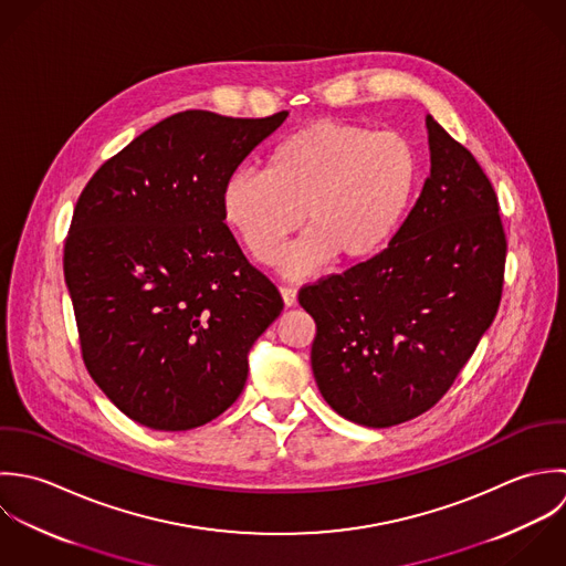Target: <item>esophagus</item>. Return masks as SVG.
Returning a JSON list of instances; mask_svg holds the SVG:
<instances>
[{
    "label": "esophagus",
    "instance_id": "obj_1",
    "mask_svg": "<svg viewBox=\"0 0 566 566\" xmlns=\"http://www.w3.org/2000/svg\"><path fill=\"white\" fill-rule=\"evenodd\" d=\"M280 293H282V300H284L286 306H295L297 304V289L295 286H282Z\"/></svg>",
    "mask_w": 566,
    "mask_h": 566
}]
</instances>
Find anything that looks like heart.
Instances as JSON below:
<instances>
[{
  "instance_id": "b5f03b06",
  "label": "heart",
  "mask_w": 566,
  "mask_h": 566,
  "mask_svg": "<svg viewBox=\"0 0 566 566\" xmlns=\"http://www.w3.org/2000/svg\"><path fill=\"white\" fill-rule=\"evenodd\" d=\"M420 181L413 144L396 130L311 122L273 146L264 172L238 170L221 190L223 221L255 262H273L300 227L308 235L282 260L308 275L333 255L365 262L405 221Z\"/></svg>"
}]
</instances>
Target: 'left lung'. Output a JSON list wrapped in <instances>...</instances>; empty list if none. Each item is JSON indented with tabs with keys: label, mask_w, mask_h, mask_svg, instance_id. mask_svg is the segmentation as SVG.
<instances>
[{
	"label": "left lung",
	"mask_w": 566,
	"mask_h": 566,
	"mask_svg": "<svg viewBox=\"0 0 566 566\" xmlns=\"http://www.w3.org/2000/svg\"><path fill=\"white\" fill-rule=\"evenodd\" d=\"M431 175L389 244L300 291L311 363L349 422L387 429L429 411L496 317L505 231L472 153L427 115Z\"/></svg>",
	"instance_id": "left-lung-1"
}]
</instances>
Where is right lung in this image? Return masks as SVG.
Masks as SVG:
<instances>
[{"label": "right lung", "mask_w": 566, "mask_h": 566, "mask_svg": "<svg viewBox=\"0 0 566 566\" xmlns=\"http://www.w3.org/2000/svg\"><path fill=\"white\" fill-rule=\"evenodd\" d=\"M286 115H170L105 161L78 197L63 271L83 360L115 407L148 429L190 431L227 411L251 345L284 308L223 223L221 190Z\"/></svg>", "instance_id": "obj_1"}]
</instances>
